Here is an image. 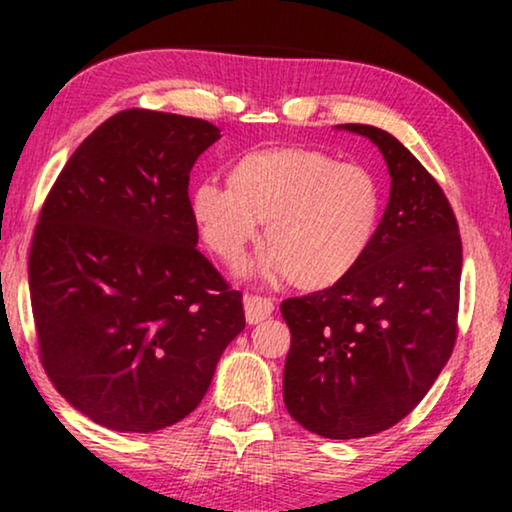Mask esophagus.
Here are the masks:
<instances>
[{"label":"esophagus","mask_w":512,"mask_h":512,"mask_svg":"<svg viewBox=\"0 0 512 512\" xmlns=\"http://www.w3.org/2000/svg\"><path fill=\"white\" fill-rule=\"evenodd\" d=\"M272 310H275V303L265 296H244V317H247L249 324H258V321L268 319Z\"/></svg>","instance_id":"esophagus-1"}]
</instances>
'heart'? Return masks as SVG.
<instances>
[{
	"label": "heart",
	"mask_w": 512,
	"mask_h": 512,
	"mask_svg": "<svg viewBox=\"0 0 512 512\" xmlns=\"http://www.w3.org/2000/svg\"><path fill=\"white\" fill-rule=\"evenodd\" d=\"M380 179L361 163H340L317 149H263L242 156L228 184L200 181L191 214L202 240L235 261L265 223L256 268L289 275L300 289L338 284L373 247L382 219Z\"/></svg>",
	"instance_id": "b5f03b06"
}]
</instances>
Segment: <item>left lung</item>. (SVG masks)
I'll return each instance as SVG.
<instances>
[{"instance_id":"1","label":"left lung","mask_w":512,"mask_h":512,"mask_svg":"<svg viewBox=\"0 0 512 512\" xmlns=\"http://www.w3.org/2000/svg\"><path fill=\"white\" fill-rule=\"evenodd\" d=\"M387 160L391 191L359 268L286 298L284 403L307 431L349 440L415 410L457 342L461 237L438 181L387 130L347 123Z\"/></svg>"}]
</instances>
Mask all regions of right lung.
Listing matches in <instances>:
<instances>
[{"label": "right lung", "instance_id": "right-lung-1", "mask_svg": "<svg viewBox=\"0 0 512 512\" xmlns=\"http://www.w3.org/2000/svg\"><path fill=\"white\" fill-rule=\"evenodd\" d=\"M221 130L118 111L83 139L41 207L30 249L39 356L76 410L149 433L198 408L244 328L242 293L200 254L188 174Z\"/></svg>", "mask_w": 512, "mask_h": 512}]
</instances>
